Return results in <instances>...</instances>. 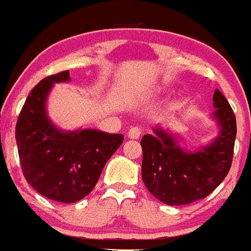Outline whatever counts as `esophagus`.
I'll return each mask as SVG.
<instances>
[{
    "label": "esophagus",
    "instance_id": "34e87169",
    "mask_svg": "<svg viewBox=\"0 0 251 251\" xmlns=\"http://www.w3.org/2000/svg\"><path fill=\"white\" fill-rule=\"evenodd\" d=\"M141 133H142V128L140 127V126H132V127L128 130L127 136L130 137V139L137 140L140 136H141Z\"/></svg>",
    "mask_w": 251,
    "mask_h": 251
}]
</instances>
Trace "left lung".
Instances as JSON below:
<instances>
[{"label":"left lung","instance_id":"left-lung-1","mask_svg":"<svg viewBox=\"0 0 251 251\" xmlns=\"http://www.w3.org/2000/svg\"><path fill=\"white\" fill-rule=\"evenodd\" d=\"M215 110L210 118L219 127L218 136L205 146L187 150L171 131L161 126L145 135L142 181L150 193L167 205H183L205 198L223 182L233 161L236 120L226 97L215 89Z\"/></svg>","mask_w":251,"mask_h":251}]
</instances>
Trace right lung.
Masks as SVG:
<instances>
[{
  "label": "right lung",
  "instance_id": "obj_1",
  "mask_svg": "<svg viewBox=\"0 0 251 251\" xmlns=\"http://www.w3.org/2000/svg\"><path fill=\"white\" fill-rule=\"evenodd\" d=\"M70 80L69 70L39 81L25 99L16 125V141L25 181L39 194L60 203L88 196L124 135L95 128L64 131L51 123L47 99L55 83Z\"/></svg>",
  "mask_w": 251,
  "mask_h": 251
}]
</instances>
